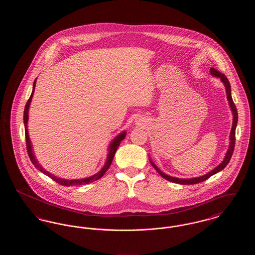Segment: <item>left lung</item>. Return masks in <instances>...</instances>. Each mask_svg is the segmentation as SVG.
Here are the masks:
<instances>
[{
	"mask_svg": "<svg viewBox=\"0 0 255 255\" xmlns=\"http://www.w3.org/2000/svg\"><path fill=\"white\" fill-rule=\"evenodd\" d=\"M210 73L215 76V77H218L222 82L224 83V85L226 87V92H227V97H228V100H229V103H230V106H231V111H232V114H233V122H232V128H231V136H230V139H231V143H230V147L228 149V152L225 156L224 160L222 161V163H220L217 167H215L214 169L211 170L210 172H208L206 175L204 176H201V177H198V178H192V179H179V178H175V177H171L168 176L166 174H164L163 172H161L160 170L158 169V167L156 166V164L154 162H152V160L150 159V162L152 164V166L157 170L158 174L164 178L165 180L169 181V182H176V183H180V184H195V183H198V182H204L207 180L209 177H211L212 175L216 174L220 172L221 170L224 169L230 162L231 157H232V154H233V151H234V146H235V129H236V126H237V122H238V114H237V109H236V106L232 100V97H231V84H230V81L229 79L227 78V76L224 74V73H220L217 70L211 68L210 69Z\"/></svg>",
	"mask_w": 255,
	"mask_h": 255,
	"instance_id": "left-lung-1",
	"label": "left lung"
}]
</instances>
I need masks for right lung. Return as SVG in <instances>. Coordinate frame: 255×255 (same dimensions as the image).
Masks as SVG:
<instances>
[{"label": "right lung", "mask_w": 255, "mask_h": 255, "mask_svg": "<svg viewBox=\"0 0 255 255\" xmlns=\"http://www.w3.org/2000/svg\"><path fill=\"white\" fill-rule=\"evenodd\" d=\"M35 84H36V79L34 80V83H33V89H32V93L30 95V97L28 98L26 104H25V107H24V134H25V143H26V150H27V154H28V157L30 158L31 162L33 163V165L36 167L37 169L39 171H41L42 173H44L45 175H47L49 178H51L54 182L62 184V185H65V186H71V185H80V184H87V183H91V182H95L98 179H100L107 170L109 169L110 165L112 164V161H113V158L115 157V154L119 148V146L121 144L122 140L125 138L126 136V132L123 131L122 133H120L115 139H113V141L111 142V144L109 146V153H108V156H107V160L104 164V166L102 167V169L100 170L99 172H97V174H95L94 176H91L89 178H85V179H80V180H65V179H62V178H57L56 176H53L52 174H50L49 172H48L47 170L44 169L37 161L36 158L33 154V151H32V146H31V142H30V139H29V136H28V131H27V121H28V109H29V105H30V102H31V99L33 97V93H34V90H35Z\"/></svg>", "instance_id": "obj_1"}]
</instances>
